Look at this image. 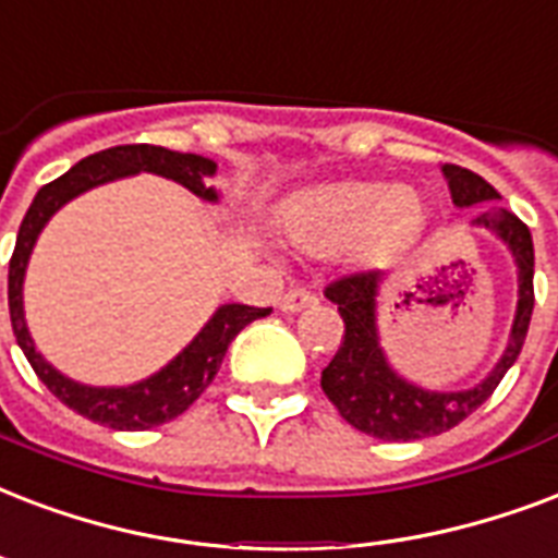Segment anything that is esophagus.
<instances>
[{
    "label": "esophagus",
    "mask_w": 558,
    "mask_h": 558,
    "mask_svg": "<svg viewBox=\"0 0 558 558\" xmlns=\"http://www.w3.org/2000/svg\"><path fill=\"white\" fill-rule=\"evenodd\" d=\"M316 304H318L316 292H310V289L304 287L289 289L287 295L280 298V310H283V313H301V310L316 307Z\"/></svg>",
    "instance_id": "obj_1"
}]
</instances>
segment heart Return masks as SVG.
Wrapping results in <instances>:
<instances>
[{"label":"heart","instance_id":"obj_1","mask_svg":"<svg viewBox=\"0 0 558 558\" xmlns=\"http://www.w3.org/2000/svg\"><path fill=\"white\" fill-rule=\"evenodd\" d=\"M421 225V202L410 190L374 181H345L301 195L287 213V233L301 248L336 254L351 245L380 257Z\"/></svg>","mask_w":558,"mask_h":558}]
</instances>
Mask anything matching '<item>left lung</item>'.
<instances>
[{
  "instance_id": "8db88e82",
  "label": "left lung",
  "mask_w": 558,
  "mask_h": 558,
  "mask_svg": "<svg viewBox=\"0 0 558 558\" xmlns=\"http://www.w3.org/2000/svg\"><path fill=\"white\" fill-rule=\"evenodd\" d=\"M441 172L448 178L450 195L459 207H486L480 213L474 225L495 231L509 245L518 263V313L509 348L495 365V372L486 380L465 389V392H427L412 386L389 368L380 345H377V283L380 271H351L342 278L330 280L325 287V298H330L339 316L345 322V333L339 342V351L322 372V389L327 401L333 403L339 415L365 436L383 441H415L427 436L457 427L471 412L483 407L504 380V374L521 354L526 339V327L533 318V236L515 213L495 207L500 193L495 186L483 181L477 172L462 169V166L445 163Z\"/></svg>"
}]
</instances>
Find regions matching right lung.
Returning <instances> with one entry per match:
<instances>
[{"instance_id":"1","label":"right lung","mask_w":558,"mask_h":558,"mask_svg":"<svg viewBox=\"0 0 558 558\" xmlns=\"http://www.w3.org/2000/svg\"><path fill=\"white\" fill-rule=\"evenodd\" d=\"M134 172H155V175L172 178L181 186H186L190 193L202 195L207 202H216V190L204 184L216 172V163L207 157L181 155V151L148 146V143L105 148L99 155L78 160L70 172L54 178L52 184L40 186V193L34 195L32 207L20 225L14 254L8 263V310H11L16 345L23 348L34 374L40 377L43 386L58 401L66 403L70 410H75L84 418L96 421L101 427H110V430H151V427H160L166 421L178 418L181 412L190 410L219 372L233 336L240 333L245 325H251L254 318L271 313V307L225 304V307L216 310V316L204 325L202 333L195 336L172 363L160 368L155 377L137 383V386H125V389L81 386V383L63 377L61 372H54L52 365L34 351L23 316V278L37 233L43 231V225L49 222V216L70 198L90 190V186L108 184V181L134 175Z\"/></svg>"}]
</instances>
